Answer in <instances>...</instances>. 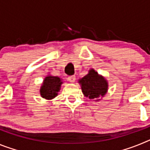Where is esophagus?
I'll return each instance as SVG.
<instances>
[{"label":"esophagus","instance_id":"1","mask_svg":"<svg viewBox=\"0 0 150 150\" xmlns=\"http://www.w3.org/2000/svg\"><path fill=\"white\" fill-rule=\"evenodd\" d=\"M67 80H68L70 83H74L75 80H76V76H70L67 77Z\"/></svg>","mask_w":150,"mask_h":150}]
</instances>
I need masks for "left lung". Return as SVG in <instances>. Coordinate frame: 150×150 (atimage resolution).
<instances>
[{"label": "left lung", "mask_w": 150, "mask_h": 150, "mask_svg": "<svg viewBox=\"0 0 150 150\" xmlns=\"http://www.w3.org/2000/svg\"><path fill=\"white\" fill-rule=\"evenodd\" d=\"M82 91L86 97L91 100H99L100 97H104L108 90V83L104 76L91 69L88 74L79 80Z\"/></svg>", "instance_id": "obj_1"}]
</instances>
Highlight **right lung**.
I'll return each instance as SVG.
<instances>
[{
	"label": "right lung",
	"instance_id": "obj_1",
	"mask_svg": "<svg viewBox=\"0 0 150 150\" xmlns=\"http://www.w3.org/2000/svg\"><path fill=\"white\" fill-rule=\"evenodd\" d=\"M62 83L63 82L59 76L51 75L46 76L40 89L41 97L47 100L55 98L58 95V92L60 91Z\"/></svg>",
	"mask_w": 150,
	"mask_h": 150
}]
</instances>
